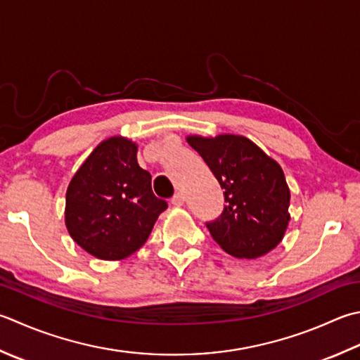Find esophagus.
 I'll list each match as a JSON object with an SVG mask.
<instances>
[{
    "instance_id": "esophagus-1",
    "label": "esophagus",
    "mask_w": 360,
    "mask_h": 360,
    "mask_svg": "<svg viewBox=\"0 0 360 360\" xmlns=\"http://www.w3.org/2000/svg\"><path fill=\"white\" fill-rule=\"evenodd\" d=\"M172 204L176 207H181L182 204H184V195L182 193H176L173 198H172Z\"/></svg>"
}]
</instances>
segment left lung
<instances>
[{
  "mask_svg": "<svg viewBox=\"0 0 360 360\" xmlns=\"http://www.w3.org/2000/svg\"><path fill=\"white\" fill-rule=\"evenodd\" d=\"M224 190L221 215L206 226L231 256L256 259L276 248L290 214V190L283 168L250 139L234 134L188 136Z\"/></svg>",
  "mask_w": 360,
  "mask_h": 360,
  "instance_id": "left-lung-1",
  "label": "left lung"
}]
</instances>
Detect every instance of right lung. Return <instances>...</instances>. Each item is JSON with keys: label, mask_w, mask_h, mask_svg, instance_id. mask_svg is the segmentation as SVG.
Returning <instances> with one entry per match:
<instances>
[{"label": "right lung", "mask_w": 360, "mask_h": 360, "mask_svg": "<svg viewBox=\"0 0 360 360\" xmlns=\"http://www.w3.org/2000/svg\"><path fill=\"white\" fill-rule=\"evenodd\" d=\"M167 207L137 164V145L115 136L98 145L70 181L65 224L89 255L120 260L146 242Z\"/></svg>", "instance_id": "right-lung-1"}]
</instances>
